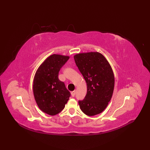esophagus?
Masks as SVG:
<instances>
[{
	"label": "esophagus",
	"instance_id": "obj_1",
	"mask_svg": "<svg viewBox=\"0 0 150 150\" xmlns=\"http://www.w3.org/2000/svg\"><path fill=\"white\" fill-rule=\"evenodd\" d=\"M71 96H75V94H76V90L71 91Z\"/></svg>",
	"mask_w": 150,
	"mask_h": 150
}]
</instances>
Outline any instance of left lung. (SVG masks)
Wrapping results in <instances>:
<instances>
[{
    "label": "left lung",
    "instance_id": "left-lung-1",
    "mask_svg": "<svg viewBox=\"0 0 150 150\" xmlns=\"http://www.w3.org/2000/svg\"><path fill=\"white\" fill-rule=\"evenodd\" d=\"M74 59L87 86L86 96L79 101L80 109L88 116L101 113L110 101L115 85L110 63L98 52L76 54Z\"/></svg>",
    "mask_w": 150,
    "mask_h": 150
}]
</instances>
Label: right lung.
Listing matches in <instances>:
<instances>
[{
    "mask_svg": "<svg viewBox=\"0 0 150 150\" xmlns=\"http://www.w3.org/2000/svg\"><path fill=\"white\" fill-rule=\"evenodd\" d=\"M69 56L60 54L49 55L35 73L33 95L40 109L49 115H55L65 107L70 93L65 83L59 79V72Z\"/></svg>",
    "mask_w": 150,
    "mask_h": 150,
    "instance_id": "1",
    "label": "right lung"
}]
</instances>
